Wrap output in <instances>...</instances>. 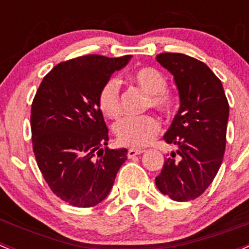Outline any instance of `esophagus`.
Wrapping results in <instances>:
<instances>
[{
    "instance_id": "34e87169",
    "label": "esophagus",
    "mask_w": 249,
    "mask_h": 249,
    "mask_svg": "<svg viewBox=\"0 0 249 249\" xmlns=\"http://www.w3.org/2000/svg\"><path fill=\"white\" fill-rule=\"evenodd\" d=\"M142 152H144V150H142V149H129L127 152V156H128V159H133L134 156L142 154Z\"/></svg>"
}]
</instances>
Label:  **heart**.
<instances>
[{"label":"heart","mask_w":249,"mask_h":249,"mask_svg":"<svg viewBox=\"0 0 249 249\" xmlns=\"http://www.w3.org/2000/svg\"><path fill=\"white\" fill-rule=\"evenodd\" d=\"M132 78L145 92L151 94L150 105L164 114L174 111L177 97L166 89L167 78L163 73L155 68L145 66L135 70ZM98 107L104 116L117 119L121 115V98H120V82L117 78L110 77L100 87L98 93ZM160 121L152 115L140 117H124L115 124V134L117 142L125 146H145L150 144L160 132Z\"/></svg>","instance_id":"b5f03b06"}]
</instances>
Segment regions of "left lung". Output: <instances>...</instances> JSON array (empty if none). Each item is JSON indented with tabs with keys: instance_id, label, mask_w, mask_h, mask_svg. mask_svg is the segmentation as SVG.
Masks as SVG:
<instances>
[{
	"instance_id": "8db88e82",
	"label": "left lung",
	"mask_w": 249,
	"mask_h": 249,
	"mask_svg": "<svg viewBox=\"0 0 249 249\" xmlns=\"http://www.w3.org/2000/svg\"><path fill=\"white\" fill-rule=\"evenodd\" d=\"M156 59L174 76L180 107L163 135L179 149L166 159L155 183L172 200H195L223 162L229 103L220 80L205 63L181 53H161Z\"/></svg>"
}]
</instances>
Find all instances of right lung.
Instances as JSON below:
<instances>
[{"label": "right lung", "mask_w": 249, "mask_h": 249, "mask_svg": "<svg viewBox=\"0 0 249 249\" xmlns=\"http://www.w3.org/2000/svg\"><path fill=\"white\" fill-rule=\"evenodd\" d=\"M132 55L89 54L63 61L43 77L31 105L36 162L51 190L75 207H93L111 190L127 149L107 146L98 93Z\"/></svg>", "instance_id": "add662e5"}]
</instances>
